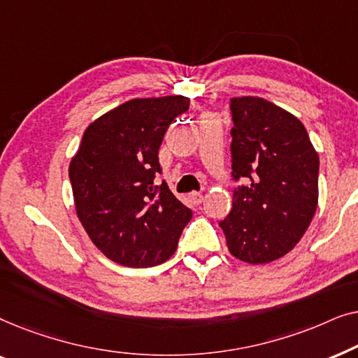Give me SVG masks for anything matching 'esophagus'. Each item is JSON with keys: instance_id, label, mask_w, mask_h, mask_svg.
<instances>
[{"instance_id": "34e87169", "label": "esophagus", "mask_w": 358, "mask_h": 358, "mask_svg": "<svg viewBox=\"0 0 358 358\" xmlns=\"http://www.w3.org/2000/svg\"><path fill=\"white\" fill-rule=\"evenodd\" d=\"M189 200H190V202H192L194 205H200V203L203 202V194H200V192L189 194Z\"/></svg>"}]
</instances>
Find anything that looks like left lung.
Masks as SVG:
<instances>
[{
	"instance_id": "obj_1",
	"label": "left lung",
	"mask_w": 358,
	"mask_h": 358,
	"mask_svg": "<svg viewBox=\"0 0 358 358\" xmlns=\"http://www.w3.org/2000/svg\"><path fill=\"white\" fill-rule=\"evenodd\" d=\"M231 168L243 185L220 222L229 252L248 264H268L290 252L317 207L320 156L305 125L262 97L231 99Z\"/></svg>"
}]
</instances>
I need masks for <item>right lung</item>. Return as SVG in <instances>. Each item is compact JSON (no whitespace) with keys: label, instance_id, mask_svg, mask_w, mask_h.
<instances>
[{"label":"right lung","instance_id":"add662e5","mask_svg":"<svg viewBox=\"0 0 358 358\" xmlns=\"http://www.w3.org/2000/svg\"><path fill=\"white\" fill-rule=\"evenodd\" d=\"M189 102L185 96L124 102L90 124L70 161L78 218L94 246L120 266L166 262L192 218L168 184L155 185L166 130Z\"/></svg>","mask_w":358,"mask_h":358}]
</instances>
